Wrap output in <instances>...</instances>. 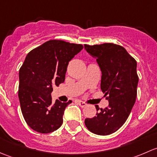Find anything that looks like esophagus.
I'll return each instance as SVG.
<instances>
[{"instance_id":"obj_1","label":"esophagus","mask_w":157,"mask_h":157,"mask_svg":"<svg viewBox=\"0 0 157 157\" xmlns=\"http://www.w3.org/2000/svg\"><path fill=\"white\" fill-rule=\"evenodd\" d=\"M77 102H78V104L80 105V107H85L87 105V104H86V102H83V101H81V100H77Z\"/></svg>"}]
</instances>
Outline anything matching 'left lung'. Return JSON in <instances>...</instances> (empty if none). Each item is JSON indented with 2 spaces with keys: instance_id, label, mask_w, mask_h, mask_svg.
<instances>
[{
  "instance_id": "8db88e82",
  "label": "left lung",
  "mask_w": 157,
  "mask_h": 157,
  "mask_svg": "<svg viewBox=\"0 0 157 157\" xmlns=\"http://www.w3.org/2000/svg\"><path fill=\"white\" fill-rule=\"evenodd\" d=\"M95 58L102 71L101 90L109 99V107L85 119L89 131L98 135H109L118 131L128 119L136 101L138 76L137 61L125 48L113 43L84 45ZM96 110H99L96 105Z\"/></svg>"
}]
</instances>
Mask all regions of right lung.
Returning <instances> with one entry per match:
<instances>
[{"label":"right lung","mask_w":157,"mask_h":157,"mask_svg":"<svg viewBox=\"0 0 157 157\" xmlns=\"http://www.w3.org/2000/svg\"><path fill=\"white\" fill-rule=\"evenodd\" d=\"M83 45L62 40H49L26 55L19 71L20 108L32 129L42 134L56 131L63 123L65 108L71 103L52 102L53 86L65 80L69 61Z\"/></svg>","instance_id":"right-lung-1"}]
</instances>
